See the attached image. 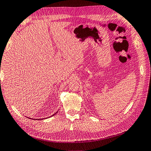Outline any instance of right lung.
Wrapping results in <instances>:
<instances>
[{
	"label": "right lung",
	"mask_w": 151,
	"mask_h": 151,
	"mask_svg": "<svg viewBox=\"0 0 151 151\" xmlns=\"http://www.w3.org/2000/svg\"><path fill=\"white\" fill-rule=\"evenodd\" d=\"M55 114H57V113H55ZM55 114H53V115H52V116H54V115H55Z\"/></svg>",
	"instance_id": "right-lung-1"
}]
</instances>
